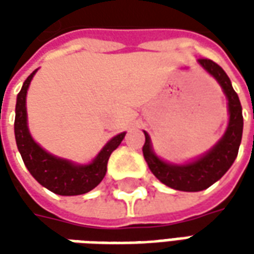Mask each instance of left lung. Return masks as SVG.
<instances>
[{
  "instance_id": "left-lung-1",
  "label": "left lung",
  "mask_w": 254,
  "mask_h": 254,
  "mask_svg": "<svg viewBox=\"0 0 254 254\" xmlns=\"http://www.w3.org/2000/svg\"><path fill=\"white\" fill-rule=\"evenodd\" d=\"M198 64L211 76L216 78L229 100V125L223 137L198 159L185 165H173L159 159L155 155L148 133L144 132L145 143L143 145V155L149 170L162 184L182 191L204 190L226 174V171L231 167L238 155L244 129V117L240 98L233 88L229 76L218 64L211 60L200 58Z\"/></svg>"
}]
</instances>
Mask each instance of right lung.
Here are the masks:
<instances>
[{
    "mask_svg": "<svg viewBox=\"0 0 254 254\" xmlns=\"http://www.w3.org/2000/svg\"><path fill=\"white\" fill-rule=\"evenodd\" d=\"M38 70V69H36ZM36 70L31 73L23 84L16 102V118H14V137L19 152L25 167L31 176L56 194L61 196H77L84 194L98 187L105 178L107 162L111 152L121 144L127 133L122 132L107 141L100 149L98 156L88 165H76L70 160L61 159L49 154L31 137L27 127V107L25 96L30 83Z\"/></svg>",
    "mask_w": 254,
    "mask_h": 254,
    "instance_id": "1",
    "label": "right lung"
}]
</instances>
